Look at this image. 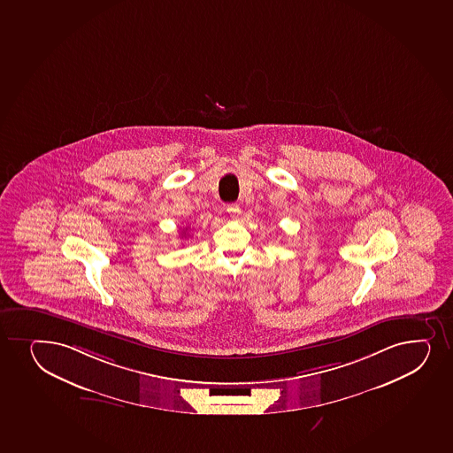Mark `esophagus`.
Masks as SVG:
<instances>
[{
    "instance_id": "34e87169",
    "label": "esophagus",
    "mask_w": 453,
    "mask_h": 453,
    "mask_svg": "<svg viewBox=\"0 0 453 453\" xmlns=\"http://www.w3.org/2000/svg\"><path fill=\"white\" fill-rule=\"evenodd\" d=\"M227 214L230 215V219H238V215L241 214V209H239L238 204H227Z\"/></svg>"
}]
</instances>
